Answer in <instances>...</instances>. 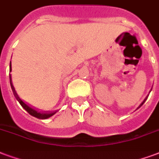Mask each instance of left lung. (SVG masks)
<instances>
[{"mask_svg": "<svg viewBox=\"0 0 159 159\" xmlns=\"http://www.w3.org/2000/svg\"><path fill=\"white\" fill-rule=\"evenodd\" d=\"M146 100H147V98H146V99H145V100H144V101H143V103L141 104V105H140V107H142V106H143V103H144V102H145V101H146Z\"/></svg>", "mask_w": 159, "mask_h": 159, "instance_id": "8db88e82", "label": "left lung"}]
</instances>
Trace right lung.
I'll return each mask as SVG.
<instances>
[{"instance_id":"right-lung-1","label":"right lung","mask_w":159,"mask_h":159,"mask_svg":"<svg viewBox=\"0 0 159 159\" xmlns=\"http://www.w3.org/2000/svg\"><path fill=\"white\" fill-rule=\"evenodd\" d=\"M10 71H11V65H10ZM10 84H11V89H12V91H13V94H14V95H15L16 99L19 101V103L21 104V107H23V108H24V109L26 110V111H27L28 113H29L30 115H32L33 116H35V117H37V118H39V119H47V118L50 117V116H52V115H54V114L56 113V111L49 112V113L39 112V111H36V110L33 109V108H32V107H30L29 106H27L26 103H24V102L21 101V99H20V97L18 96V95L16 94V90H15V88H14V86H13L12 82H11V75H10Z\"/></svg>"}]
</instances>
